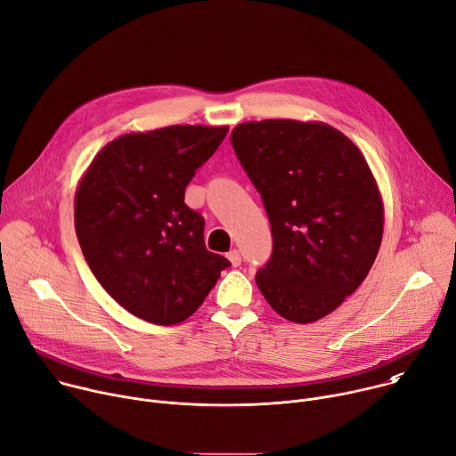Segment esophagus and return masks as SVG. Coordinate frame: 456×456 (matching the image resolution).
<instances>
[{"mask_svg":"<svg viewBox=\"0 0 456 456\" xmlns=\"http://www.w3.org/2000/svg\"><path fill=\"white\" fill-rule=\"evenodd\" d=\"M227 259H229L232 267H238V265L241 264V254H240V250L232 248L231 252H227Z\"/></svg>","mask_w":456,"mask_h":456,"instance_id":"esophagus-1","label":"esophagus"}]
</instances>
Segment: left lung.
<instances>
[{
	"label": "left lung",
	"mask_w": 456,
	"mask_h": 456,
	"mask_svg": "<svg viewBox=\"0 0 456 456\" xmlns=\"http://www.w3.org/2000/svg\"><path fill=\"white\" fill-rule=\"evenodd\" d=\"M231 144L273 231L257 289L289 321L324 317L364 281L382 240L380 192L362 153L329 124L287 118L243 122Z\"/></svg>",
	"instance_id": "8db88e82"
}]
</instances>
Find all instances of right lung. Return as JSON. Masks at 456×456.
Wrapping results in <instances>:
<instances>
[{"label": "right lung", "mask_w": 456, "mask_h": 456, "mask_svg": "<svg viewBox=\"0 0 456 456\" xmlns=\"http://www.w3.org/2000/svg\"><path fill=\"white\" fill-rule=\"evenodd\" d=\"M229 127L167 126L106 144L76 192V232L102 289L129 314L176 324L231 264L209 252L185 187Z\"/></svg>", "instance_id": "right-lung-1"}]
</instances>
